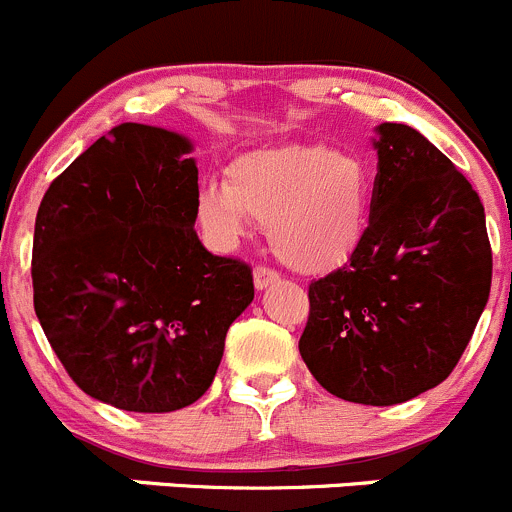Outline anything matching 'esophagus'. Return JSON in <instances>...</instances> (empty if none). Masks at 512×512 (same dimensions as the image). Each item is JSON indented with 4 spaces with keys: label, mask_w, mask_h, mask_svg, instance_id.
Listing matches in <instances>:
<instances>
[{
    "label": "esophagus",
    "mask_w": 512,
    "mask_h": 512,
    "mask_svg": "<svg viewBox=\"0 0 512 512\" xmlns=\"http://www.w3.org/2000/svg\"><path fill=\"white\" fill-rule=\"evenodd\" d=\"M278 281V273L273 271V268H266V266H256L254 271V286L256 291H263V288L273 286V283Z\"/></svg>",
    "instance_id": "1"
}]
</instances>
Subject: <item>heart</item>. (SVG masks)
I'll return each instance as SVG.
<instances>
[{
  "label": "heart",
  "instance_id": "heart-1",
  "mask_svg": "<svg viewBox=\"0 0 512 512\" xmlns=\"http://www.w3.org/2000/svg\"><path fill=\"white\" fill-rule=\"evenodd\" d=\"M371 199L361 159L321 144H288L239 156L226 184L201 186L196 211L216 249H236L254 219L266 224L268 244L286 266L323 273L356 254Z\"/></svg>",
  "mask_w": 512,
  "mask_h": 512
}]
</instances>
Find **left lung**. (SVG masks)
<instances>
[{"mask_svg":"<svg viewBox=\"0 0 512 512\" xmlns=\"http://www.w3.org/2000/svg\"><path fill=\"white\" fill-rule=\"evenodd\" d=\"M366 236L308 286L303 363L333 396L396 406L450 376L490 296L485 211L453 161L406 124L376 126Z\"/></svg>","mask_w":512,"mask_h":512,"instance_id":"left-lung-1","label":"left lung"}]
</instances>
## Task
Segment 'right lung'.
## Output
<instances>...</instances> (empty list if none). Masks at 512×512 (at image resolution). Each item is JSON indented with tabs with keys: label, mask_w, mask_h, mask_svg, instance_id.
I'll return each mask as SVG.
<instances>
[{
	"label": "right lung",
	"mask_w": 512,
	"mask_h": 512,
	"mask_svg": "<svg viewBox=\"0 0 512 512\" xmlns=\"http://www.w3.org/2000/svg\"><path fill=\"white\" fill-rule=\"evenodd\" d=\"M184 134L119 124L52 181L34 224V311L72 381L101 403L169 413L214 383L251 268L196 236Z\"/></svg>",
	"instance_id": "right-lung-1"
}]
</instances>
